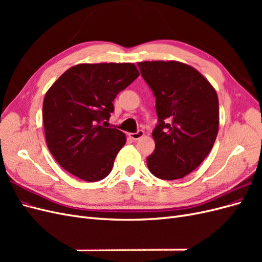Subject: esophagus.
Returning a JSON list of instances; mask_svg holds the SVG:
<instances>
[{
	"instance_id": "1",
	"label": "esophagus",
	"mask_w": 262,
	"mask_h": 262,
	"mask_svg": "<svg viewBox=\"0 0 262 262\" xmlns=\"http://www.w3.org/2000/svg\"><path fill=\"white\" fill-rule=\"evenodd\" d=\"M143 137H144V131L143 130H139L136 133H131L130 134V138L133 139V140H136V141L141 139V138H143Z\"/></svg>"
}]
</instances>
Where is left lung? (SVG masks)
Instances as JSON below:
<instances>
[{"mask_svg":"<svg viewBox=\"0 0 262 262\" xmlns=\"http://www.w3.org/2000/svg\"><path fill=\"white\" fill-rule=\"evenodd\" d=\"M141 75L156 98L155 149L146 158L157 178L175 180L208 156L219 131V98L199 71L178 61L139 62Z\"/></svg>","mask_w":262,"mask_h":262,"instance_id":"1","label":"left lung"}]
</instances>
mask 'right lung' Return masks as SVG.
<instances>
[{
    "mask_svg": "<svg viewBox=\"0 0 262 262\" xmlns=\"http://www.w3.org/2000/svg\"><path fill=\"white\" fill-rule=\"evenodd\" d=\"M140 75L133 63H82L66 71L46 93L45 136L54 160L85 181L106 178L125 134L105 128L117 95Z\"/></svg>",
    "mask_w": 262,
    "mask_h": 262,
    "instance_id": "right-lung-1",
    "label": "right lung"
}]
</instances>
